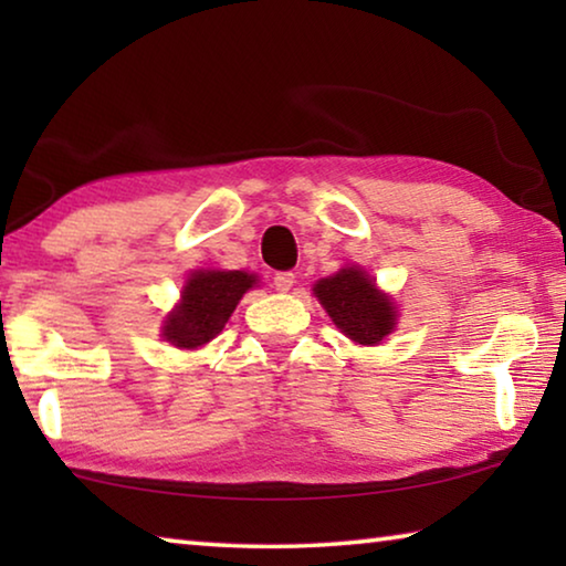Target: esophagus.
<instances>
[{
  "mask_svg": "<svg viewBox=\"0 0 566 566\" xmlns=\"http://www.w3.org/2000/svg\"><path fill=\"white\" fill-rule=\"evenodd\" d=\"M272 282H274V290L276 292H290L292 286H294V282H296V276L292 272H276L272 276Z\"/></svg>",
  "mask_w": 566,
  "mask_h": 566,
  "instance_id": "34e87169",
  "label": "esophagus"
}]
</instances>
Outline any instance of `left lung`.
<instances>
[{"instance_id": "left-lung-1", "label": "left lung", "mask_w": 566, "mask_h": 566, "mask_svg": "<svg viewBox=\"0 0 566 566\" xmlns=\"http://www.w3.org/2000/svg\"><path fill=\"white\" fill-rule=\"evenodd\" d=\"M314 294L324 304L332 322L359 344H369V347L379 344L397 324L395 306L377 290L367 272L357 266H347V270L317 282Z\"/></svg>"}]
</instances>
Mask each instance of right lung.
I'll list each match as a JSON object with an SVG mask.
<instances>
[{"mask_svg":"<svg viewBox=\"0 0 566 566\" xmlns=\"http://www.w3.org/2000/svg\"><path fill=\"white\" fill-rule=\"evenodd\" d=\"M254 282V274L247 272H195L181 290V304L165 324V339L179 349L212 342Z\"/></svg>","mask_w":566,"mask_h":566,"instance_id":"obj_1","label":"right lung"}]
</instances>
